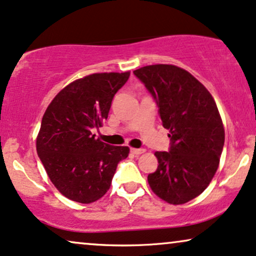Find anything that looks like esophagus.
<instances>
[{
    "instance_id": "esophagus-1",
    "label": "esophagus",
    "mask_w": 256,
    "mask_h": 256,
    "mask_svg": "<svg viewBox=\"0 0 256 256\" xmlns=\"http://www.w3.org/2000/svg\"><path fill=\"white\" fill-rule=\"evenodd\" d=\"M144 148H131V154H134V156H139V154H144Z\"/></svg>"
}]
</instances>
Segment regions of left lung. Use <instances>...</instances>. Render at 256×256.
Segmentation results:
<instances>
[{
	"mask_svg": "<svg viewBox=\"0 0 256 256\" xmlns=\"http://www.w3.org/2000/svg\"><path fill=\"white\" fill-rule=\"evenodd\" d=\"M134 73L170 132L169 152H154L158 168L148 182L162 200L183 204L204 192L218 168L224 128L218 106L195 76L174 64H150Z\"/></svg>",
	"mask_w": 256,
	"mask_h": 256,
	"instance_id": "8db88e82",
	"label": "left lung"
}]
</instances>
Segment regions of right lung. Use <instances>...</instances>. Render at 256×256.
<instances>
[{
  "label": "right lung",
  "mask_w": 256,
  "mask_h": 256,
  "mask_svg": "<svg viewBox=\"0 0 256 256\" xmlns=\"http://www.w3.org/2000/svg\"><path fill=\"white\" fill-rule=\"evenodd\" d=\"M130 72L94 73L70 82L52 100L36 138L38 156L59 192L79 203L96 202L108 192L128 146L96 139L93 128L108 119L113 96Z\"/></svg>",
  "instance_id": "1"
}]
</instances>
